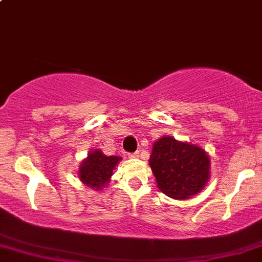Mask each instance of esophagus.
Wrapping results in <instances>:
<instances>
[{"mask_svg":"<svg viewBox=\"0 0 262 262\" xmlns=\"http://www.w3.org/2000/svg\"><path fill=\"white\" fill-rule=\"evenodd\" d=\"M140 156V154H139V151H136V152H134V154H130L128 155V157H130V159H137V157Z\"/></svg>","mask_w":262,"mask_h":262,"instance_id":"obj_1","label":"esophagus"}]
</instances>
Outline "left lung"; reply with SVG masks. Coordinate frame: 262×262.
I'll use <instances>...</instances> for the list:
<instances>
[{"label": "left lung", "instance_id": "8db88e82", "mask_svg": "<svg viewBox=\"0 0 262 262\" xmlns=\"http://www.w3.org/2000/svg\"><path fill=\"white\" fill-rule=\"evenodd\" d=\"M148 162L157 187L171 199H188L209 181L210 159L206 152L172 137L165 136L154 143Z\"/></svg>", "mask_w": 262, "mask_h": 262}]
</instances>
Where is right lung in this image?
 Listing matches in <instances>:
<instances>
[{
	"instance_id": "right-lung-1",
	"label": "right lung",
	"mask_w": 262,
	"mask_h": 262,
	"mask_svg": "<svg viewBox=\"0 0 262 262\" xmlns=\"http://www.w3.org/2000/svg\"><path fill=\"white\" fill-rule=\"evenodd\" d=\"M120 160L119 156H105L100 150L92 151L81 165L78 171L80 180L86 186L101 190L108 182L112 170Z\"/></svg>"
}]
</instances>
